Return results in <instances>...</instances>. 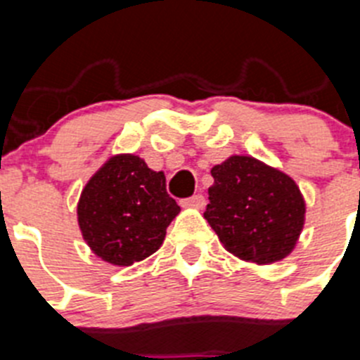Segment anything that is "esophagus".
Masks as SVG:
<instances>
[{
    "mask_svg": "<svg viewBox=\"0 0 360 360\" xmlns=\"http://www.w3.org/2000/svg\"><path fill=\"white\" fill-rule=\"evenodd\" d=\"M180 203H182V207H203L205 205V198L202 195H195L191 196V198L180 200Z\"/></svg>",
    "mask_w": 360,
    "mask_h": 360,
    "instance_id": "obj_1",
    "label": "esophagus"
}]
</instances>
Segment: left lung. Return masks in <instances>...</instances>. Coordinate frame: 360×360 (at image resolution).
<instances>
[{
    "label": "left lung",
    "instance_id": "left-lung-1",
    "mask_svg": "<svg viewBox=\"0 0 360 360\" xmlns=\"http://www.w3.org/2000/svg\"><path fill=\"white\" fill-rule=\"evenodd\" d=\"M211 174L203 216L225 249L257 265L287 257L304 225V200L294 180L241 155L214 165Z\"/></svg>",
    "mask_w": 360,
    "mask_h": 360
}]
</instances>
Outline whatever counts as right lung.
I'll list each match as a JSON object with an SVG mask.
<instances>
[{
  "mask_svg": "<svg viewBox=\"0 0 360 360\" xmlns=\"http://www.w3.org/2000/svg\"><path fill=\"white\" fill-rule=\"evenodd\" d=\"M180 212L162 171L135 155H117L88 180L77 203L82 238L111 265L129 266L157 252Z\"/></svg>",
  "mask_w": 360,
  "mask_h": 360,
  "instance_id": "add662e5",
  "label": "right lung"
}]
</instances>
